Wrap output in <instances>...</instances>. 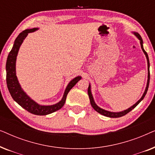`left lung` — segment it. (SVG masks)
I'll return each instance as SVG.
<instances>
[{
    "instance_id": "1",
    "label": "left lung",
    "mask_w": 155,
    "mask_h": 155,
    "mask_svg": "<svg viewBox=\"0 0 155 155\" xmlns=\"http://www.w3.org/2000/svg\"><path fill=\"white\" fill-rule=\"evenodd\" d=\"M134 35L136 36V37L138 38L140 41V45H141V48L142 49H143L144 54H145L146 56V58H147V66H148V79H147V87H146V89H145V92H144V94L142 97L140 99L139 101H137L136 103L134 105L132 106V107L129 108V109L125 110L124 111H120V112H117V113H116V112H111V111H106V110L103 109H101L100 107H99L98 106H97L96 104H95L94 99H93V97L92 95V93H91V90H90V85H89L88 87V90H87V92H88V95H89V98H90V104L91 105H92V107H93V109H94L95 111H97L98 113L101 114V115H104L105 116H107V117H110V118H118V117H121V116H124L126 115L128 113V112H130L131 110H133L134 108L136 107V106L140 102V101L143 100L144 99V97H145V94H147V90H148V87H149V84H150V61H149V58H148V55L147 54V52L145 51V49L143 48V39H142V37H140V35H139L138 33H136V32H134Z\"/></svg>"
}]
</instances>
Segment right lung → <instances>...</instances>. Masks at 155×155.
<instances>
[{
	"mask_svg": "<svg viewBox=\"0 0 155 155\" xmlns=\"http://www.w3.org/2000/svg\"><path fill=\"white\" fill-rule=\"evenodd\" d=\"M37 29V28L25 29V30L22 31L16 38L15 41L14 42L13 47H12L9 54H8L7 62H6V82H7V86L10 95L12 96V99L19 105H20L23 109H26L29 113L35 114V115L44 116L58 111V110L63 107V106L64 105L68 93L75 85V84L81 79V77H80V76L76 77L69 82L66 89H65L64 94H63L61 101L56 104L51 106L39 105L37 103H36L35 101H34L32 99H31L25 94V92H24V91L21 88L16 76V58L19 48H20V46L22 44L23 40L26 38L29 33L33 32Z\"/></svg>",
	"mask_w": 155,
	"mask_h": 155,
	"instance_id": "add662e5",
	"label": "right lung"
}]
</instances>
